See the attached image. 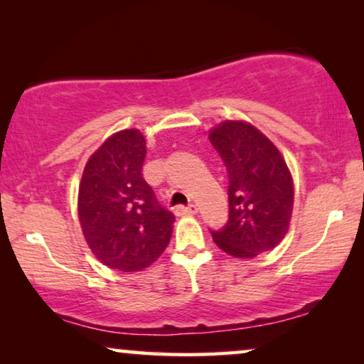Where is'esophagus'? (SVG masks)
I'll list each match as a JSON object with an SVG mask.
<instances>
[{
	"instance_id": "obj_1",
	"label": "esophagus",
	"mask_w": 364,
	"mask_h": 364,
	"mask_svg": "<svg viewBox=\"0 0 364 364\" xmlns=\"http://www.w3.org/2000/svg\"><path fill=\"white\" fill-rule=\"evenodd\" d=\"M176 212L178 213V215H193V213H197V205H193V203H191V205H187V207L178 205V207H176Z\"/></svg>"
}]
</instances>
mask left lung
I'll return each instance as SVG.
<instances>
[{
    "instance_id": "obj_1",
    "label": "left lung",
    "mask_w": 364,
    "mask_h": 364,
    "mask_svg": "<svg viewBox=\"0 0 364 364\" xmlns=\"http://www.w3.org/2000/svg\"><path fill=\"white\" fill-rule=\"evenodd\" d=\"M208 139L228 176V220L210 230L213 242L237 258L272 250L285 237L293 210V181L287 162L247 122H222Z\"/></svg>"
}]
</instances>
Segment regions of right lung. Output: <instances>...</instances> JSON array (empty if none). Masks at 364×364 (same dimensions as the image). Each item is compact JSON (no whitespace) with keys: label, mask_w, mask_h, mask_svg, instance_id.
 <instances>
[{"label":"right lung","mask_w":364,"mask_h":364,"mask_svg":"<svg viewBox=\"0 0 364 364\" xmlns=\"http://www.w3.org/2000/svg\"><path fill=\"white\" fill-rule=\"evenodd\" d=\"M146 139L136 129L114 134L89 159L79 186V222L104 265L137 272L156 262L172 235L173 213L142 177Z\"/></svg>","instance_id":"right-lung-1"}]
</instances>
